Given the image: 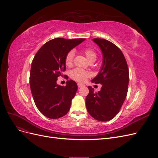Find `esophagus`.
Here are the masks:
<instances>
[{"label":"esophagus","mask_w":158,"mask_h":158,"mask_svg":"<svg viewBox=\"0 0 158 158\" xmlns=\"http://www.w3.org/2000/svg\"><path fill=\"white\" fill-rule=\"evenodd\" d=\"M82 86H84V85L83 84H80V83L78 84V88H81V87H82Z\"/></svg>","instance_id":"1"}]
</instances>
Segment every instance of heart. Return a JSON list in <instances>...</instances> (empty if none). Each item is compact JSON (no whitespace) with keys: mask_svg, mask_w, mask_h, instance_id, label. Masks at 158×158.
Listing matches in <instances>:
<instances>
[{"mask_svg":"<svg viewBox=\"0 0 158 158\" xmlns=\"http://www.w3.org/2000/svg\"><path fill=\"white\" fill-rule=\"evenodd\" d=\"M84 54L86 56L88 61L95 60L97 58V53L94 50L91 48H85L83 50ZM74 56V51H70L65 56V64L66 66H70L73 64ZM71 78L77 82H84V81L89 76V73L87 71L81 69H76L71 71Z\"/></svg>","mask_w":158,"mask_h":158,"instance_id":"b5f03b06","label":"heart"}]
</instances>
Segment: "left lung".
Returning <instances> with one entry per match:
<instances>
[{"mask_svg":"<svg viewBox=\"0 0 158 158\" xmlns=\"http://www.w3.org/2000/svg\"><path fill=\"white\" fill-rule=\"evenodd\" d=\"M101 49L103 64L99 74L92 80L102 85L101 90L94 92L88 86L85 106L89 114L99 121H108L115 117L127 97L129 72L125 56L121 49L106 40H92Z\"/></svg>","mask_w":158,"mask_h":158,"instance_id":"obj_1","label":"left lung"}]
</instances>
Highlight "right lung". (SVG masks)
<instances>
[{
  "mask_svg": "<svg viewBox=\"0 0 158 158\" xmlns=\"http://www.w3.org/2000/svg\"><path fill=\"white\" fill-rule=\"evenodd\" d=\"M85 39L55 38L43 45L33 58L30 76L32 96L38 110L46 117L59 118L69 111L78 85L68 80L66 86L56 84L66 70L65 56Z\"/></svg>",
  "mask_w": 158,
  "mask_h": 158,
  "instance_id": "1",
  "label": "right lung"
}]
</instances>
